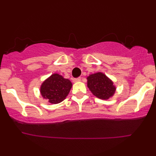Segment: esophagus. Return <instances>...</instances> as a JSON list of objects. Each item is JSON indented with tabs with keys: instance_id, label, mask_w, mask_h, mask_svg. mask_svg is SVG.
<instances>
[{
	"instance_id": "obj_1",
	"label": "esophagus",
	"mask_w": 156,
	"mask_h": 156,
	"mask_svg": "<svg viewBox=\"0 0 156 156\" xmlns=\"http://www.w3.org/2000/svg\"><path fill=\"white\" fill-rule=\"evenodd\" d=\"M81 81V78L80 77H76V78H74L73 79V82H77Z\"/></svg>"
}]
</instances>
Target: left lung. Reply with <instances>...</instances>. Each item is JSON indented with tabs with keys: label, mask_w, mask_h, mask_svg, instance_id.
I'll return each mask as SVG.
<instances>
[{
	"label": "left lung",
	"mask_w": 156,
	"mask_h": 156,
	"mask_svg": "<svg viewBox=\"0 0 156 156\" xmlns=\"http://www.w3.org/2000/svg\"><path fill=\"white\" fill-rule=\"evenodd\" d=\"M87 86L96 97L101 99H108L114 95L116 90L113 82L101 72L91 74L87 77Z\"/></svg>",
	"instance_id": "left-lung-1"
}]
</instances>
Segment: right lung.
<instances>
[{
    "label": "right lung",
    "mask_w": 156,
    "mask_h": 156,
    "mask_svg": "<svg viewBox=\"0 0 156 156\" xmlns=\"http://www.w3.org/2000/svg\"><path fill=\"white\" fill-rule=\"evenodd\" d=\"M72 86V82L69 80L58 74H54L42 83L40 92L49 102L58 104L67 97Z\"/></svg>",
    "instance_id": "add662e5"
}]
</instances>
